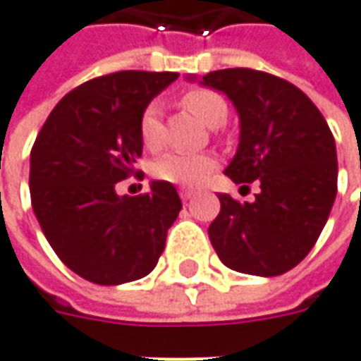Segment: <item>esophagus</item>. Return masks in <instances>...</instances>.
I'll use <instances>...</instances> for the list:
<instances>
[{"instance_id": "esophagus-1", "label": "esophagus", "mask_w": 361, "mask_h": 361, "mask_svg": "<svg viewBox=\"0 0 361 361\" xmlns=\"http://www.w3.org/2000/svg\"><path fill=\"white\" fill-rule=\"evenodd\" d=\"M178 195H180L183 200H188V198H192V196H195V190H192V188H180V190H178Z\"/></svg>"}]
</instances>
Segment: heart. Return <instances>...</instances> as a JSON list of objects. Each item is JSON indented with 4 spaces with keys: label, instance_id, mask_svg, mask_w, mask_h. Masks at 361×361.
<instances>
[{
    "label": "heart",
    "instance_id": "1",
    "mask_svg": "<svg viewBox=\"0 0 361 361\" xmlns=\"http://www.w3.org/2000/svg\"><path fill=\"white\" fill-rule=\"evenodd\" d=\"M180 106L192 111L200 121H204L208 128H220L228 118V104L218 92L210 88L196 86L186 90L180 96ZM139 137L141 143L155 151L161 147L163 141V121H161V106L157 102H149L141 111L139 118ZM216 166L212 155L208 153H196V155H180V153H166L159 157L151 173L159 180L173 183V185L192 186L198 185L206 175H210Z\"/></svg>",
    "mask_w": 361,
    "mask_h": 361
}]
</instances>
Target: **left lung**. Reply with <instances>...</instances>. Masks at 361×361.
Wrapping results in <instances>:
<instances>
[{
    "mask_svg": "<svg viewBox=\"0 0 361 361\" xmlns=\"http://www.w3.org/2000/svg\"><path fill=\"white\" fill-rule=\"evenodd\" d=\"M202 84L224 92L240 114V147L224 173L261 188L253 202L218 195L210 242L230 269L283 275L309 255L334 204V135L305 92L269 72L224 68Z\"/></svg>",
    "mask_w": 361,
    "mask_h": 361,
    "instance_id": "8db88e82",
    "label": "left lung"
}]
</instances>
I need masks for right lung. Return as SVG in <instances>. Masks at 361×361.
Instances as JSON below:
<instances>
[{"label":"right lung","mask_w":361,"mask_h":361,"mask_svg":"<svg viewBox=\"0 0 361 361\" xmlns=\"http://www.w3.org/2000/svg\"><path fill=\"white\" fill-rule=\"evenodd\" d=\"M176 72L119 71L80 84L47 118L31 149V204L61 261L96 285H121L155 269L183 202L155 180L118 196L143 153L141 111Z\"/></svg>","instance_id":"1"}]
</instances>
